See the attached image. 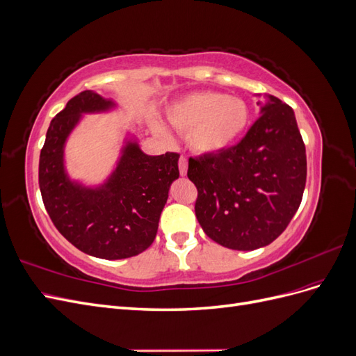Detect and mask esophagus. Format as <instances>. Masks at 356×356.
I'll return each mask as SVG.
<instances>
[{
	"mask_svg": "<svg viewBox=\"0 0 356 356\" xmlns=\"http://www.w3.org/2000/svg\"><path fill=\"white\" fill-rule=\"evenodd\" d=\"M178 166H179V174H181L182 177H186V175H187V169H188V161H187V159H186L184 156L179 157Z\"/></svg>",
	"mask_w": 356,
	"mask_h": 356,
	"instance_id": "obj_1",
	"label": "esophagus"
}]
</instances>
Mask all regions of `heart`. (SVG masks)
I'll list each match as a JSON object with an SVG mask.
<instances>
[{
	"label": "heart",
	"mask_w": 356,
	"mask_h": 356,
	"mask_svg": "<svg viewBox=\"0 0 356 356\" xmlns=\"http://www.w3.org/2000/svg\"><path fill=\"white\" fill-rule=\"evenodd\" d=\"M166 117L177 131L188 134V144L196 153L217 154L238 141L248 124L250 110L236 96L195 92L172 104Z\"/></svg>",
	"instance_id": "1"
}]
</instances>
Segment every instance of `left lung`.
<instances>
[{"label":"left lung","instance_id":"obj_1","mask_svg":"<svg viewBox=\"0 0 356 356\" xmlns=\"http://www.w3.org/2000/svg\"><path fill=\"white\" fill-rule=\"evenodd\" d=\"M257 105L261 115L238 145L188 160L199 224L236 251L272 243L293 220L306 186V148L293 108L272 95Z\"/></svg>","mask_w":356,"mask_h":356}]
</instances>
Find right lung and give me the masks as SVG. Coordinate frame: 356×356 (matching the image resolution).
Returning a JSON list of instances; mask_svg holds the SVG:
<instances>
[{
  "instance_id": "add662e5",
  "label": "right lung",
  "mask_w": 356,
  "mask_h": 356,
  "mask_svg": "<svg viewBox=\"0 0 356 356\" xmlns=\"http://www.w3.org/2000/svg\"><path fill=\"white\" fill-rule=\"evenodd\" d=\"M115 108L113 99L93 90L74 96L47 129L38 168L41 197L55 227L80 251L104 260L138 255L153 243L170 184L179 177V154L148 156L127 132L115 168L104 182L84 186L70 178V135L84 114Z\"/></svg>"
}]
</instances>
